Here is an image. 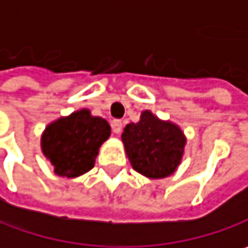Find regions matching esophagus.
Listing matches in <instances>:
<instances>
[{"mask_svg":"<svg viewBox=\"0 0 248 248\" xmlns=\"http://www.w3.org/2000/svg\"><path fill=\"white\" fill-rule=\"evenodd\" d=\"M122 126H124V124H122V121H119V119H113V121L110 122V127H112L113 133H116V135L122 132Z\"/></svg>","mask_w":248,"mask_h":248,"instance_id":"34e87169","label":"esophagus"}]
</instances>
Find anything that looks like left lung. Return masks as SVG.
I'll return each instance as SVG.
<instances>
[{
	"mask_svg": "<svg viewBox=\"0 0 248 248\" xmlns=\"http://www.w3.org/2000/svg\"><path fill=\"white\" fill-rule=\"evenodd\" d=\"M122 141L138 172L149 178H164L180 166L186 139L177 124L144 110L138 124H126Z\"/></svg>",
	"mask_w": 248,
	"mask_h": 248,
	"instance_id": "left-lung-1",
	"label": "left lung"
}]
</instances>
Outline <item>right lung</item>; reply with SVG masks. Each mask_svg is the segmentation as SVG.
<instances>
[{"label": "right lung", "instance_id": "obj_1", "mask_svg": "<svg viewBox=\"0 0 248 248\" xmlns=\"http://www.w3.org/2000/svg\"><path fill=\"white\" fill-rule=\"evenodd\" d=\"M109 135L110 126L105 119L81 109L46 127L42 152L57 175L74 178L94 167L98 149Z\"/></svg>", "mask_w": 248, "mask_h": 248}]
</instances>
